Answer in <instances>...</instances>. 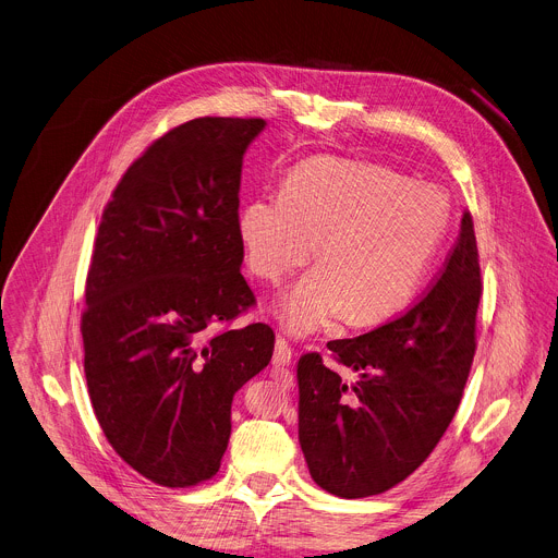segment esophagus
<instances>
[{
    "mask_svg": "<svg viewBox=\"0 0 558 558\" xmlns=\"http://www.w3.org/2000/svg\"><path fill=\"white\" fill-rule=\"evenodd\" d=\"M293 361V349L289 347V342L284 338L278 336L276 340V349H274V359H271V365L274 367H289Z\"/></svg>",
    "mask_w": 558,
    "mask_h": 558,
    "instance_id": "esophagus-1",
    "label": "esophagus"
}]
</instances>
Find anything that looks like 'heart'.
<instances>
[{
    "label": "heart",
    "mask_w": 558,
    "mask_h": 558,
    "mask_svg": "<svg viewBox=\"0 0 558 558\" xmlns=\"http://www.w3.org/2000/svg\"><path fill=\"white\" fill-rule=\"evenodd\" d=\"M451 222L442 189L342 158L293 167L280 195L246 202L238 218L253 276L280 282L316 253L307 276L282 298L280 320L318 331L347 312L351 325L398 314L418 291Z\"/></svg>",
    "instance_id": "b5f03b06"
}]
</instances>
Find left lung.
I'll return each mask as SVG.
<instances>
[{"label": "left lung", "mask_w": 558, "mask_h": 558, "mask_svg": "<svg viewBox=\"0 0 558 558\" xmlns=\"http://www.w3.org/2000/svg\"><path fill=\"white\" fill-rule=\"evenodd\" d=\"M483 293L472 214L418 302L398 318L327 342L353 380L298 361V440L310 474L329 494H383L416 472L459 410L476 353Z\"/></svg>", "instance_id": "8db88e82"}]
</instances>
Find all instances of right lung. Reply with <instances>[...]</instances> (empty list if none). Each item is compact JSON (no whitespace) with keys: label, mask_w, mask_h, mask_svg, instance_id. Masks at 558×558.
Listing matches in <instances>:
<instances>
[{"label":"right lung","mask_w":558,"mask_h":558,"mask_svg":"<svg viewBox=\"0 0 558 558\" xmlns=\"http://www.w3.org/2000/svg\"><path fill=\"white\" fill-rule=\"evenodd\" d=\"M260 118H195L126 169L99 222L82 312L84 374L111 447L162 487L220 470L233 393L274 356L240 265L242 156ZM214 324H225L211 332Z\"/></svg>","instance_id":"add662e5"}]
</instances>
